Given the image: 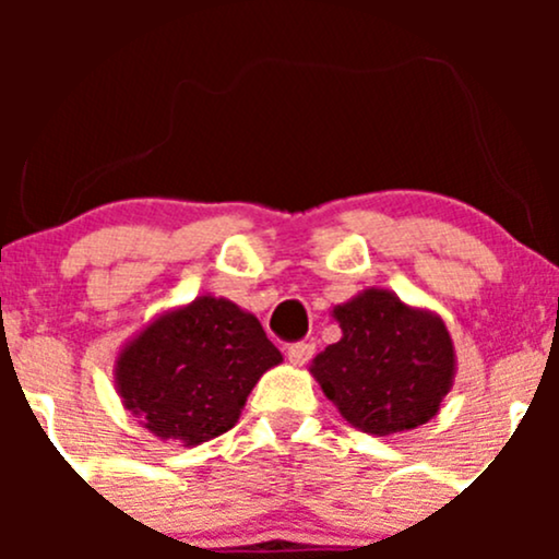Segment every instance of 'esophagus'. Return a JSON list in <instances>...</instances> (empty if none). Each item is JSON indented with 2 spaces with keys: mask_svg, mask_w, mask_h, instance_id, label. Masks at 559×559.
Listing matches in <instances>:
<instances>
[{
  "mask_svg": "<svg viewBox=\"0 0 559 559\" xmlns=\"http://www.w3.org/2000/svg\"><path fill=\"white\" fill-rule=\"evenodd\" d=\"M313 343L311 341H300V343H292L289 346V362L292 365H306V362H311V357H313Z\"/></svg>",
  "mask_w": 559,
  "mask_h": 559,
  "instance_id": "1",
  "label": "esophagus"
}]
</instances>
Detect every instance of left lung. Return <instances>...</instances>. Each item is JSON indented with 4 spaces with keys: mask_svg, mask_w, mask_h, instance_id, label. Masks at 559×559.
I'll use <instances>...</instances> for the list:
<instances>
[{
    "mask_svg": "<svg viewBox=\"0 0 559 559\" xmlns=\"http://www.w3.org/2000/svg\"><path fill=\"white\" fill-rule=\"evenodd\" d=\"M332 316L343 335L316 354L311 376L343 419L379 438L427 425L456 373L441 316L379 286L335 306Z\"/></svg>",
    "mask_w": 559,
    "mask_h": 559,
    "instance_id": "obj_1",
    "label": "left lung"
}]
</instances>
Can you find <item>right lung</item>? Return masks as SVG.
Returning a JSON list of instances; mask_svg holds the SVG:
<instances>
[{
	"instance_id": "1",
	"label": "right lung",
	"mask_w": 559,
	"mask_h": 559,
	"mask_svg": "<svg viewBox=\"0 0 559 559\" xmlns=\"http://www.w3.org/2000/svg\"><path fill=\"white\" fill-rule=\"evenodd\" d=\"M281 362L257 316L200 295L129 337L112 379L123 408L151 436L191 449L233 430L251 389Z\"/></svg>"
}]
</instances>
